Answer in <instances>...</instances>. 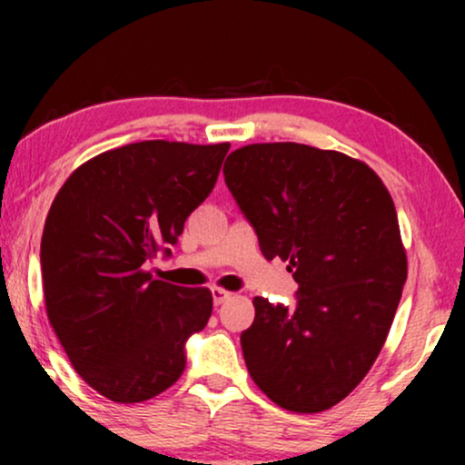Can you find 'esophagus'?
I'll list each match as a JSON object with an SVG mask.
<instances>
[{
	"label": "esophagus",
	"instance_id": "34e87169",
	"mask_svg": "<svg viewBox=\"0 0 465 465\" xmlns=\"http://www.w3.org/2000/svg\"><path fill=\"white\" fill-rule=\"evenodd\" d=\"M212 296H213V304H222V302H226L228 298L232 296V292H228L224 288H218V285H213Z\"/></svg>",
	"mask_w": 465,
	"mask_h": 465
}]
</instances>
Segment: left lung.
Returning <instances> with one entry per match:
<instances>
[{"label":"left lung","instance_id":"1","mask_svg":"<svg viewBox=\"0 0 465 465\" xmlns=\"http://www.w3.org/2000/svg\"><path fill=\"white\" fill-rule=\"evenodd\" d=\"M224 180L262 256L288 262L298 283L296 309L253 298L247 371L285 411L332 409L371 371L402 298L409 262L390 190L358 158L294 142L234 150Z\"/></svg>","mask_w":465,"mask_h":465}]
</instances>
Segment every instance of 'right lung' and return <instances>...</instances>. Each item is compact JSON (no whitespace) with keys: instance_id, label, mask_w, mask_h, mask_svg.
<instances>
[{"instance_id":"add662e5","label":"right lung","mask_w":465,"mask_h":465,"mask_svg":"<svg viewBox=\"0 0 465 465\" xmlns=\"http://www.w3.org/2000/svg\"><path fill=\"white\" fill-rule=\"evenodd\" d=\"M231 143H129L80 164L42 234L48 322L74 371L118 404L145 402L186 368L183 342L207 326V288L152 279L145 262L175 245L207 199Z\"/></svg>"}]
</instances>
